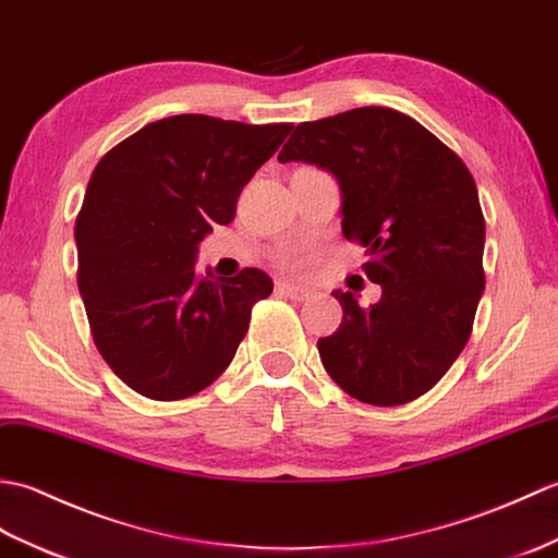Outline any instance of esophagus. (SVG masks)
I'll return each mask as SVG.
<instances>
[{
  "mask_svg": "<svg viewBox=\"0 0 558 558\" xmlns=\"http://www.w3.org/2000/svg\"><path fill=\"white\" fill-rule=\"evenodd\" d=\"M279 291L287 293L293 301H311L317 295L315 289H307V287H301V283H289V281H281Z\"/></svg>",
  "mask_w": 558,
  "mask_h": 558,
  "instance_id": "1",
  "label": "esophagus"
}]
</instances>
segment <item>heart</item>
Wrapping results in <instances>:
<instances>
[{
	"label": "heart",
	"mask_w": 558,
	"mask_h": 558,
	"mask_svg": "<svg viewBox=\"0 0 558 558\" xmlns=\"http://www.w3.org/2000/svg\"><path fill=\"white\" fill-rule=\"evenodd\" d=\"M281 259L287 263L289 267H301L305 259H307V251H303V247H291V251L281 253Z\"/></svg>",
	"instance_id": "b5f03b06"
}]
</instances>
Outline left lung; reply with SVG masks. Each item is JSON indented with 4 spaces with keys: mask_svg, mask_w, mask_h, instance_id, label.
I'll return each mask as SVG.
<instances>
[{
    "mask_svg": "<svg viewBox=\"0 0 558 558\" xmlns=\"http://www.w3.org/2000/svg\"><path fill=\"white\" fill-rule=\"evenodd\" d=\"M279 162L329 171L341 229L361 241L381 299L331 295L341 327L317 341L322 365L353 399L401 405L447 375L473 331L485 291V217L461 157L389 107H357L295 126Z\"/></svg>",
    "mask_w": 558,
    "mask_h": 558,
    "instance_id": "left-lung-1",
    "label": "left lung"
}]
</instances>
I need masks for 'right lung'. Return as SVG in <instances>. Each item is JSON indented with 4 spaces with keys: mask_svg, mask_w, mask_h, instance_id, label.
<instances>
[{
    "mask_svg": "<svg viewBox=\"0 0 558 558\" xmlns=\"http://www.w3.org/2000/svg\"><path fill=\"white\" fill-rule=\"evenodd\" d=\"M293 123L179 114L147 123L95 167L76 219L78 291L97 351L155 401L209 387L236 355L251 307L275 283L195 271L197 245L236 217L255 171Z\"/></svg>",
    "mask_w": 558,
    "mask_h": 558,
    "instance_id": "right-lung-1",
    "label": "right lung"
}]
</instances>
